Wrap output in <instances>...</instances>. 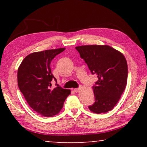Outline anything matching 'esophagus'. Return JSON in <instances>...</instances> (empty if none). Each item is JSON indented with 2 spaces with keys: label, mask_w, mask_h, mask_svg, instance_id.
Wrapping results in <instances>:
<instances>
[{
  "label": "esophagus",
  "mask_w": 147,
  "mask_h": 147,
  "mask_svg": "<svg viewBox=\"0 0 147 147\" xmlns=\"http://www.w3.org/2000/svg\"><path fill=\"white\" fill-rule=\"evenodd\" d=\"M80 88H75L74 89V91L75 92V93H78V92L80 91Z\"/></svg>",
  "instance_id": "obj_1"
}]
</instances>
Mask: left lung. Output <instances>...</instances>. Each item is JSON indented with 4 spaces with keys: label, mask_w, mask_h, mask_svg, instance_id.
Returning a JSON list of instances; mask_svg holds the SVG:
<instances>
[{
    "label": "left lung",
    "mask_w": 147,
    "mask_h": 147,
    "mask_svg": "<svg viewBox=\"0 0 147 147\" xmlns=\"http://www.w3.org/2000/svg\"><path fill=\"white\" fill-rule=\"evenodd\" d=\"M80 57L88 64L92 74L98 78L93 86L95 102L89 109L100 114L111 111L126 88L128 65L123 53L103 45L76 47Z\"/></svg>",
    "instance_id": "obj_1"
}]
</instances>
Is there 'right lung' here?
Here are the masks:
<instances>
[{
    "instance_id": "right-lung-1",
    "label": "right lung",
    "mask_w": 147,
    "mask_h": 147,
    "mask_svg": "<svg viewBox=\"0 0 147 147\" xmlns=\"http://www.w3.org/2000/svg\"><path fill=\"white\" fill-rule=\"evenodd\" d=\"M65 48L45 50L28 54L22 61L17 71V82L30 108L44 117L59 113L70 89L58 86L51 88V81L56 80L51 73V63Z\"/></svg>"
}]
</instances>
